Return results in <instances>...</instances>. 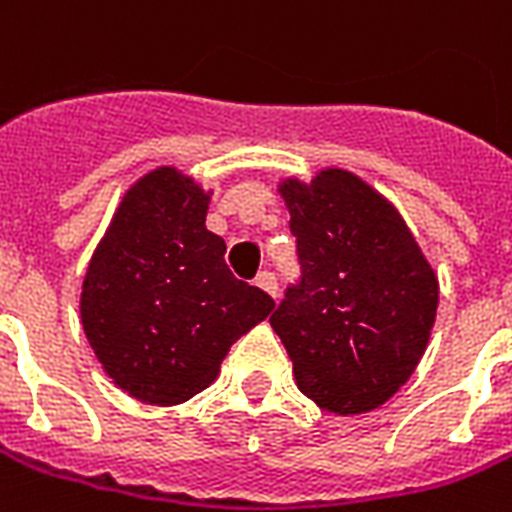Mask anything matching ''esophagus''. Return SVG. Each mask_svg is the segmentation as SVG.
I'll list each match as a JSON object with an SVG mask.
<instances>
[{
	"label": "esophagus",
	"mask_w": 512,
	"mask_h": 512,
	"mask_svg": "<svg viewBox=\"0 0 512 512\" xmlns=\"http://www.w3.org/2000/svg\"><path fill=\"white\" fill-rule=\"evenodd\" d=\"M255 284L263 289V292H268L270 297H278V278L273 270H260L255 278Z\"/></svg>",
	"instance_id": "esophagus-1"
}]
</instances>
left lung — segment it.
<instances>
[{
    "instance_id": "8db88e82",
    "label": "left lung",
    "mask_w": 512,
    "mask_h": 512,
    "mask_svg": "<svg viewBox=\"0 0 512 512\" xmlns=\"http://www.w3.org/2000/svg\"><path fill=\"white\" fill-rule=\"evenodd\" d=\"M281 194L299 273L270 326L299 392L323 410L365 413L405 384L429 344L439 284L400 213L347 170Z\"/></svg>"
}]
</instances>
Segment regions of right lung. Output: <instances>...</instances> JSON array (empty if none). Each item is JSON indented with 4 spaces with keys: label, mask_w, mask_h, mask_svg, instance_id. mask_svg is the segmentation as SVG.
I'll use <instances>...</instances> for the list:
<instances>
[{
    "label": "right lung",
    "mask_w": 512,
    "mask_h": 512,
    "mask_svg": "<svg viewBox=\"0 0 512 512\" xmlns=\"http://www.w3.org/2000/svg\"><path fill=\"white\" fill-rule=\"evenodd\" d=\"M207 194L173 168L152 170L120 202L91 257L81 321L115 384L149 405H178L213 384L231 344L276 307L226 265L207 231Z\"/></svg>",
    "instance_id": "obj_1"
}]
</instances>
